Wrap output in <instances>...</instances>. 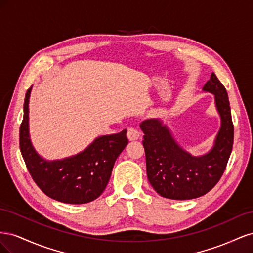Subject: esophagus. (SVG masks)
Returning <instances> with one entry per match:
<instances>
[{"label":"esophagus","mask_w":253,"mask_h":253,"mask_svg":"<svg viewBox=\"0 0 253 253\" xmlns=\"http://www.w3.org/2000/svg\"><path fill=\"white\" fill-rule=\"evenodd\" d=\"M126 136L129 140H137L140 137V132L138 131V129H136L134 127H129L127 129Z\"/></svg>","instance_id":"obj_1"}]
</instances>
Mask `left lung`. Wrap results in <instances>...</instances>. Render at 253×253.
<instances>
[{"instance_id": "8db88e82", "label": "left lung", "mask_w": 253, "mask_h": 253, "mask_svg": "<svg viewBox=\"0 0 253 253\" xmlns=\"http://www.w3.org/2000/svg\"><path fill=\"white\" fill-rule=\"evenodd\" d=\"M203 90L214 95L220 117L219 131L206 154L195 156L182 149L163 120L152 118L140 125L148 179L163 197L185 201L203 196L216 185L226 169L234 137L227 90L214 73Z\"/></svg>"}]
</instances>
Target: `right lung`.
<instances>
[{
  "label": "right lung",
  "instance_id": "obj_1",
  "mask_svg": "<svg viewBox=\"0 0 253 253\" xmlns=\"http://www.w3.org/2000/svg\"><path fill=\"white\" fill-rule=\"evenodd\" d=\"M28 88L24 116L20 127V149L33 179L52 200L65 204H86L96 200L110 180L113 167L128 140L126 129L99 136L78 154L63 159L47 160L38 154L29 135Z\"/></svg>",
  "mask_w": 253,
  "mask_h": 253
}]
</instances>
